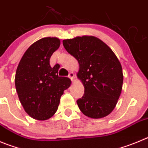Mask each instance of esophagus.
<instances>
[{"label": "esophagus", "mask_w": 148, "mask_h": 148, "mask_svg": "<svg viewBox=\"0 0 148 148\" xmlns=\"http://www.w3.org/2000/svg\"><path fill=\"white\" fill-rule=\"evenodd\" d=\"M74 77H75V76H74V74L73 72H70L69 73V77L70 79H71V80H74Z\"/></svg>", "instance_id": "obj_1"}]
</instances>
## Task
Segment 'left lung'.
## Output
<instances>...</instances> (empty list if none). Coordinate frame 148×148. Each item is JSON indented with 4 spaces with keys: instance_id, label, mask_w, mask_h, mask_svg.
<instances>
[{
    "instance_id": "8db88e82",
    "label": "left lung",
    "mask_w": 148,
    "mask_h": 148,
    "mask_svg": "<svg viewBox=\"0 0 148 148\" xmlns=\"http://www.w3.org/2000/svg\"><path fill=\"white\" fill-rule=\"evenodd\" d=\"M65 49L78 61L77 76L85 93L77 101L85 115L101 118L112 112L122 90L123 75L121 63L101 40L92 36L63 41Z\"/></svg>"
}]
</instances>
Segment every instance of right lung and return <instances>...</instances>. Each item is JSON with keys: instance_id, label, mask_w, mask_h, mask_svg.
<instances>
[{"instance_id": "obj_1", "label": "right lung", "mask_w": 148, "mask_h": 148, "mask_svg": "<svg viewBox=\"0 0 148 148\" xmlns=\"http://www.w3.org/2000/svg\"><path fill=\"white\" fill-rule=\"evenodd\" d=\"M60 45L59 38L46 37L29 47L20 60L15 74V87L25 111L31 118L45 121L54 115L63 91L69 88V78L59 77L58 64L49 59Z\"/></svg>"}]
</instances>
